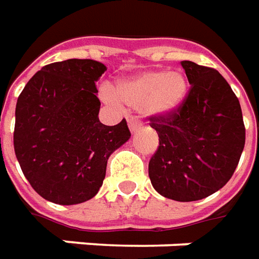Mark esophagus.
I'll use <instances>...</instances> for the list:
<instances>
[{
    "label": "esophagus",
    "instance_id": "obj_1",
    "mask_svg": "<svg viewBox=\"0 0 259 259\" xmlns=\"http://www.w3.org/2000/svg\"><path fill=\"white\" fill-rule=\"evenodd\" d=\"M128 126H130V131L133 134H135L139 128H141V124L135 120H128Z\"/></svg>",
    "mask_w": 259,
    "mask_h": 259
}]
</instances>
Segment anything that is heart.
I'll return each instance as SVG.
<instances>
[{
  "mask_svg": "<svg viewBox=\"0 0 259 259\" xmlns=\"http://www.w3.org/2000/svg\"><path fill=\"white\" fill-rule=\"evenodd\" d=\"M114 95L130 109L142 110L150 117H167L184 103L188 95V82L179 71L155 69L120 80ZM107 97L114 100L110 93Z\"/></svg>",
  "mask_w": 259,
  "mask_h": 259,
  "instance_id": "obj_1",
  "label": "heart"
}]
</instances>
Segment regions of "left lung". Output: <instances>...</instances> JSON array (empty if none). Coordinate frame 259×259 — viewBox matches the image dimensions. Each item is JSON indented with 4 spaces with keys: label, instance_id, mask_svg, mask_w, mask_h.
<instances>
[{
    "label": "left lung",
    "instance_id": "left-lung-1",
    "mask_svg": "<svg viewBox=\"0 0 259 259\" xmlns=\"http://www.w3.org/2000/svg\"><path fill=\"white\" fill-rule=\"evenodd\" d=\"M191 85L183 106L167 117H150L159 148L149 179L168 199L190 202L219 191L232 179L245 144L240 102L213 68L181 61Z\"/></svg>",
    "mask_w": 259,
    "mask_h": 259
}]
</instances>
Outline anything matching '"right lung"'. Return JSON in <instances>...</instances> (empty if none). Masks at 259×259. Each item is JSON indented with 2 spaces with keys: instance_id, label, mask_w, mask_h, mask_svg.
I'll list each match as a JSON object with an SVG mask.
<instances>
[{
  "instance_id": "add662e5",
  "label": "right lung",
  "mask_w": 259,
  "mask_h": 259,
  "mask_svg": "<svg viewBox=\"0 0 259 259\" xmlns=\"http://www.w3.org/2000/svg\"><path fill=\"white\" fill-rule=\"evenodd\" d=\"M107 68L95 60L53 62L18 97L14 148L33 190L50 202L76 205L96 195L110 155L131 138L126 121L99 120L96 82Z\"/></svg>"
}]
</instances>
